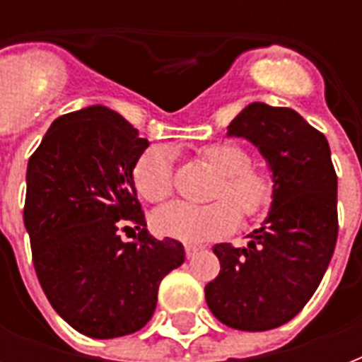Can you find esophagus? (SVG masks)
Here are the masks:
<instances>
[{"mask_svg": "<svg viewBox=\"0 0 362 362\" xmlns=\"http://www.w3.org/2000/svg\"><path fill=\"white\" fill-rule=\"evenodd\" d=\"M197 252H199L197 246H193V244H186V257L187 259L195 257V255H197Z\"/></svg>", "mask_w": 362, "mask_h": 362, "instance_id": "obj_1", "label": "esophagus"}]
</instances>
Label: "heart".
<instances>
[{
    "mask_svg": "<svg viewBox=\"0 0 362 362\" xmlns=\"http://www.w3.org/2000/svg\"><path fill=\"white\" fill-rule=\"evenodd\" d=\"M199 156L216 175L209 204L173 201L159 206L150 216L152 229L159 237L180 242H204L235 231L238 212L252 218L263 212L274 195V180L269 170L252 167L246 148L237 142H214L199 150ZM136 193L150 203L163 201L173 192V158L165 146H150L133 165ZM239 210L237 211L236 209Z\"/></svg>",
    "mask_w": 362,
    "mask_h": 362,
    "instance_id": "1",
    "label": "heart"
}]
</instances>
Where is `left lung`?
<instances>
[{"label":"left lung","instance_id":"obj_1","mask_svg":"<svg viewBox=\"0 0 362 362\" xmlns=\"http://www.w3.org/2000/svg\"><path fill=\"white\" fill-rule=\"evenodd\" d=\"M257 148L274 180L264 221L246 247L216 244L221 270L206 284L210 312L238 331L291 321L320 286L338 237L337 173L325 135L287 107L250 103L227 127Z\"/></svg>","mask_w":362,"mask_h":362}]
</instances>
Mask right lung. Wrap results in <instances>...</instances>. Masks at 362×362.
<instances>
[{
	"mask_svg": "<svg viewBox=\"0 0 362 362\" xmlns=\"http://www.w3.org/2000/svg\"><path fill=\"white\" fill-rule=\"evenodd\" d=\"M148 146L124 116L92 105L54 120L28 161L24 226L37 278L52 308L90 338L142 329L161 280L186 259L180 242L146 229L133 165ZM131 225L139 235L124 243Z\"/></svg>",
	"mask_w": 362,
	"mask_h": 362,
	"instance_id": "obj_1",
	"label": "right lung"
}]
</instances>
